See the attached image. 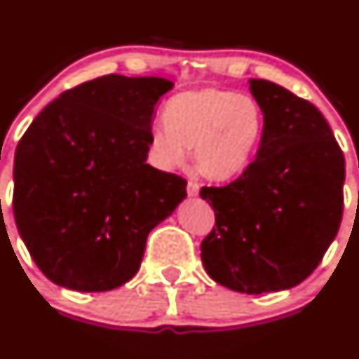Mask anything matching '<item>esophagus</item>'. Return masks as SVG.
Wrapping results in <instances>:
<instances>
[{
	"mask_svg": "<svg viewBox=\"0 0 359 359\" xmlns=\"http://www.w3.org/2000/svg\"><path fill=\"white\" fill-rule=\"evenodd\" d=\"M198 193H200V184L189 180V182H187V194L193 198V196H198Z\"/></svg>",
	"mask_w": 359,
	"mask_h": 359,
	"instance_id": "esophagus-1",
	"label": "esophagus"
}]
</instances>
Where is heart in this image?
Returning <instances> with one entry per match:
<instances>
[{"instance_id":"obj_1","label":"heart","mask_w":359,"mask_h":359,"mask_svg":"<svg viewBox=\"0 0 359 359\" xmlns=\"http://www.w3.org/2000/svg\"><path fill=\"white\" fill-rule=\"evenodd\" d=\"M166 123L149 128L151 161L173 170L193 149L203 175L227 180L240 175L257 156L266 116L255 97L233 90L205 86L173 97L165 109Z\"/></svg>"}]
</instances>
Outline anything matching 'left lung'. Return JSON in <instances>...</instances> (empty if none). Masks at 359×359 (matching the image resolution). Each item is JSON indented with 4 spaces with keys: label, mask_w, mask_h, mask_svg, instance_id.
<instances>
[{
    "label": "left lung",
    "mask_w": 359,
    "mask_h": 359,
    "mask_svg": "<svg viewBox=\"0 0 359 359\" xmlns=\"http://www.w3.org/2000/svg\"><path fill=\"white\" fill-rule=\"evenodd\" d=\"M248 83L264 139L236 180L201 187L215 212L201 260L219 285L259 295L302 283L321 262L342 220L346 161L313 104L266 79Z\"/></svg>",
    "instance_id": "obj_1"
}]
</instances>
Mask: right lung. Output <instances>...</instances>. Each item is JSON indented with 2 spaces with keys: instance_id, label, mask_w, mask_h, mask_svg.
<instances>
[{
  "instance_id": "obj_1",
  "label": "right lung",
  "mask_w": 359,
  "mask_h": 359,
  "mask_svg": "<svg viewBox=\"0 0 359 359\" xmlns=\"http://www.w3.org/2000/svg\"><path fill=\"white\" fill-rule=\"evenodd\" d=\"M165 78L107 74L50 102L20 139L13 215L41 273L76 292H107L139 271L147 234L187 182L147 165Z\"/></svg>"
}]
</instances>
